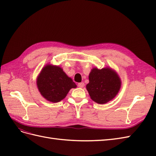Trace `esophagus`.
<instances>
[{
	"mask_svg": "<svg viewBox=\"0 0 156 156\" xmlns=\"http://www.w3.org/2000/svg\"><path fill=\"white\" fill-rule=\"evenodd\" d=\"M84 86V83H80L78 84V87L79 88H83Z\"/></svg>",
	"mask_w": 156,
	"mask_h": 156,
	"instance_id": "obj_1",
	"label": "esophagus"
}]
</instances>
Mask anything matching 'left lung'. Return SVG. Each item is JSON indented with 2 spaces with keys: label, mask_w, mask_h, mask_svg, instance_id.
Listing matches in <instances>:
<instances>
[{
  "label": "left lung",
  "mask_w": 156,
  "mask_h": 156,
  "mask_svg": "<svg viewBox=\"0 0 156 156\" xmlns=\"http://www.w3.org/2000/svg\"><path fill=\"white\" fill-rule=\"evenodd\" d=\"M87 90L92 100L99 104H105L119 94L122 81L119 74L110 67L94 68L89 73Z\"/></svg>",
  "instance_id": "obj_1"
}]
</instances>
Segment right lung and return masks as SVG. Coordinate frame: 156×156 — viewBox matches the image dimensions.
<instances>
[{
    "label": "right lung",
    "mask_w": 156,
    "mask_h": 156,
    "mask_svg": "<svg viewBox=\"0 0 156 156\" xmlns=\"http://www.w3.org/2000/svg\"><path fill=\"white\" fill-rule=\"evenodd\" d=\"M36 85L46 100L57 103L67 96L70 89L77 85L58 66L48 64L41 69L36 79Z\"/></svg>",
    "instance_id": "1"
}]
</instances>
